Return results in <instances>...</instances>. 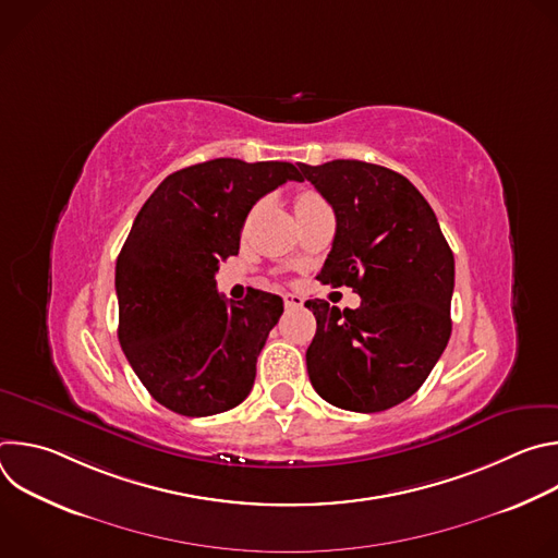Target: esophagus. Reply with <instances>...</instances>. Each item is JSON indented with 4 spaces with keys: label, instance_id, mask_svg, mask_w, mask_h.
Here are the masks:
<instances>
[{
    "label": "esophagus",
    "instance_id": "1",
    "mask_svg": "<svg viewBox=\"0 0 558 558\" xmlns=\"http://www.w3.org/2000/svg\"><path fill=\"white\" fill-rule=\"evenodd\" d=\"M304 304V298L298 293H284V306L287 308H298Z\"/></svg>",
    "mask_w": 558,
    "mask_h": 558
}]
</instances>
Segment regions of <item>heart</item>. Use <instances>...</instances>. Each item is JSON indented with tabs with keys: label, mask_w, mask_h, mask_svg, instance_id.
<instances>
[{
	"label": "heart",
	"mask_w": 558,
	"mask_h": 558,
	"mask_svg": "<svg viewBox=\"0 0 558 558\" xmlns=\"http://www.w3.org/2000/svg\"><path fill=\"white\" fill-rule=\"evenodd\" d=\"M317 201H323V198L317 196V194H313V192H304V194L298 196L295 205H306V203H317Z\"/></svg>",
	"instance_id": "b5f03b06"
}]
</instances>
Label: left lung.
<instances>
[{"mask_svg":"<svg viewBox=\"0 0 558 558\" xmlns=\"http://www.w3.org/2000/svg\"><path fill=\"white\" fill-rule=\"evenodd\" d=\"M300 170L336 211L333 247L317 280L362 298L344 311L320 298L304 302L317 323L308 379L338 409H392L417 392L450 340L452 252L407 177L344 158Z\"/></svg>","mask_w":558,"mask_h":558,"instance_id":"8db88e82","label":"left lung"}]
</instances>
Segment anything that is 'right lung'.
Wrapping results in <instances>:
<instances>
[{"instance_id":"add662e5","label":"right lung","mask_w":558,"mask_h":558,"mask_svg":"<svg viewBox=\"0 0 558 558\" xmlns=\"http://www.w3.org/2000/svg\"><path fill=\"white\" fill-rule=\"evenodd\" d=\"M287 181H302L291 163L214 158L170 174L134 218L114 274L119 342L147 392L179 415L225 413L254 386L282 298L254 289L227 302L214 276L238 256L252 207Z\"/></svg>"}]
</instances>
